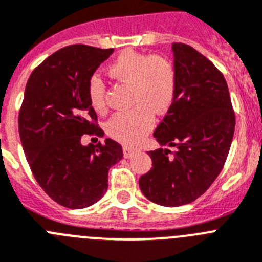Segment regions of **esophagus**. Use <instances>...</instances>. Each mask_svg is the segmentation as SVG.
Returning a JSON list of instances; mask_svg holds the SVG:
<instances>
[{
    "instance_id": "34e87169",
    "label": "esophagus",
    "mask_w": 262,
    "mask_h": 262,
    "mask_svg": "<svg viewBox=\"0 0 262 262\" xmlns=\"http://www.w3.org/2000/svg\"><path fill=\"white\" fill-rule=\"evenodd\" d=\"M122 151H124V157H125V158H130V157L133 156L134 153H136V150L132 149V147H129V146H124V147H122Z\"/></svg>"
}]
</instances>
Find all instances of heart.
<instances>
[{
    "label": "heart",
    "mask_w": 262,
    "mask_h": 262,
    "mask_svg": "<svg viewBox=\"0 0 262 262\" xmlns=\"http://www.w3.org/2000/svg\"><path fill=\"white\" fill-rule=\"evenodd\" d=\"M109 75L130 84V104L134 108L118 112L108 122L111 137L125 145H137L162 115L171 106L177 90V74L169 59L125 50L108 67ZM91 105L97 112L106 109L105 84L92 75L87 85Z\"/></svg>",
    "instance_id": "b5f03b06"
}]
</instances>
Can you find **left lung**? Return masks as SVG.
<instances>
[{
  "mask_svg": "<svg viewBox=\"0 0 262 262\" xmlns=\"http://www.w3.org/2000/svg\"><path fill=\"white\" fill-rule=\"evenodd\" d=\"M177 90L154 132L161 146L149 151L150 171L140 178L142 194L165 207L203 195L223 170L235 132L228 85L211 60L185 43H172Z\"/></svg>",
  "mask_w": 262,
  "mask_h": 262,
  "instance_id": "1",
  "label": "left lung"
}]
</instances>
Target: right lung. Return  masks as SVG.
I'll list each match as a JSON object with an SVG mask.
<instances>
[{
  "instance_id": "1",
  "label": "right lung",
  "mask_w": 262,
  "mask_h": 262,
  "mask_svg": "<svg viewBox=\"0 0 262 262\" xmlns=\"http://www.w3.org/2000/svg\"><path fill=\"white\" fill-rule=\"evenodd\" d=\"M113 49L85 45L63 47L43 60L30 75L18 116L25 156L34 178L60 206L85 208L108 190L111 166L121 161L122 147L81 145V136H103L88 99L90 77Z\"/></svg>"
}]
</instances>
